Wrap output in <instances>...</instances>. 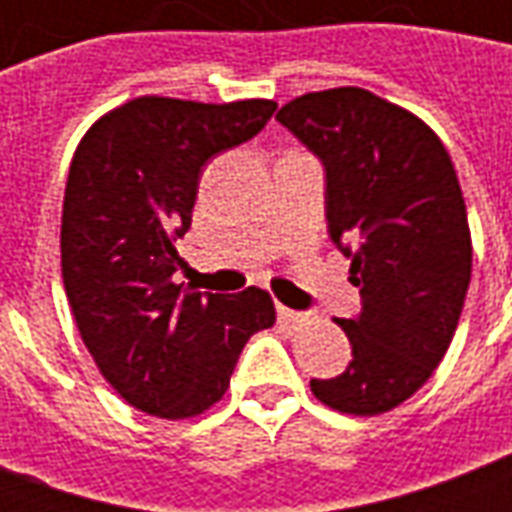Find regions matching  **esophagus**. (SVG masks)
Returning <instances> with one entry per match:
<instances>
[{"instance_id": "1", "label": "esophagus", "mask_w": 512, "mask_h": 512, "mask_svg": "<svg viewBox=\"0 0 512 512\" xmlns=\"http://www.w3.org/2000/svg\"><path fill=\"white\" fill-rule=\"evenodd\" d=\"M279 318L290 326H301V323L310 321V315L307 312H296V310H288V307H279Z\"/></svg>"}]
</instances>
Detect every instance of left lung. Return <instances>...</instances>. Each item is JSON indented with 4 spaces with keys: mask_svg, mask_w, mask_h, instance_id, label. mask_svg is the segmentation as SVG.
Masks as SVG:
<instances>
[{
    "mask_svg": "<svg viewBox=\"0 0 512 512\" xmlns=\"http://www.w3.org/2000/svg\"><path fill=\"white\" fill-rule=\"evenodd\" d=\"M326 167L332 241L351 257L362 312L343 376L312 378L323 406L354 417L392 411L447 354L472 277L461 183L436 131L362 87L293 98L277 112Z\"/></svg>",
    "mask_w": 512,
    "mask_h": 512,
    "instance_id": "left-lung-1",
    "label": "left lung"
}]
</instances>
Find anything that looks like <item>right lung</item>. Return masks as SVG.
Returning <instances> with one entry per match:
<instances>
[{
	"label": "right lung",
	"mask_w": 512,
	"mask_h": 512,
	"mask_svg": "<svg viewBox=\"0 0 512 512\" xmlns=\"http://www.w3.org/2000/svg\"><path fill=\"white\" fill-rule=\"evenodd\" d=\"M277 104L142 95L87 128L62 202V282L87 351L128 406L200 417L230 386L246 340L277 321L266 290H180L202 167L266 126Z\"/></svg>",
	"instance_id": "1"
}]
</instances>
